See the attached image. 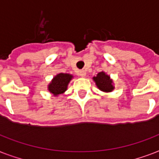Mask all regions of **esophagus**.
Listing matches in <instances>:
<instances>
[{"label":"esophagus","instance_id":"1","mask_svg":"<svg viewBox=\"0 0 159 159\" xmlns=\"http://www.w3.org/2000/svg\"><path fill=\"white\" fill-rule=\"evenodd\" d=\"M86 74H87V72H86V71H84V70H81V71L78 72V75H79L80 77H86Z\"/></svg>","mask_w":159,"mask_h":159}]
</instances>
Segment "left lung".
Segmentation results:
<instances>
[{
  "mask_svg": "<svg viewBox=\"0 0 159 159\" xmlns=\"http://www.w3.org/2000/svg\"><path fill=\"white\" fill-rule=\"evenodd\" d=\"M93 79L96 82L97 87L102 92H110L114 89L113 85H112V80L105 72H99L97 75V77H93Z\"/></svg>",
  "mask_w": 159,
  "mask_h": 159,
  "instance_id": "obj_1",
  "label": "left lung"
}]
</instances>
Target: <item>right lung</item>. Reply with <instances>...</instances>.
I'll return each mask as SVG.
<instances>
[{"instance_id":"add662e5","label":"right lung","mask_w":159,"mask_h":159,"mask_svg":"<svg viewBox=\"0 0 159 159\" xmlns=\"http://www.w3.org/2000/svg\"><path fill=\"white\" fill-rule=\"evenodd\" d=\"M72 76L66 73H59L53 77V81L48 85V90L54 96L62 94L67 90V84L69 83Z\"/></svg>"}]
</instances>
